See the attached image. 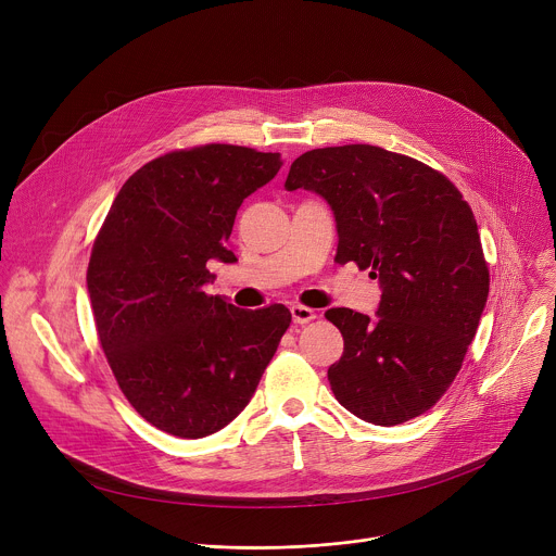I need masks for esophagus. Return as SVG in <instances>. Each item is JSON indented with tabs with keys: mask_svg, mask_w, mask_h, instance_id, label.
Instances as JSON below:
<instances>
[{
	"mask_svg": "<svg viewBox=\"0 0 556 556\" xmlns=\"http://www.w3.org/2000/svg\"><path fill=\"white\" fill-rule=\"evenodd\" d=\"M290 314H292V324H296V326H305L316 319V312L305 305H292Z\"/></svg>",
	"mask_w": 556,
	"mask_h": 556,
	"instance_id": "esophagus-1",
	"label": "esophagus"
}]
</instances>
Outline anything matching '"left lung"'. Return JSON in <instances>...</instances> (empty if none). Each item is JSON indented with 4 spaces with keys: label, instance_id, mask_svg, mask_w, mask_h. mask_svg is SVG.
Segmentation results:
<instances>
[{
    "label": "left lung",
    "instance_id": "8db88e82",
    "mask_svg": "<svg viewBox=\"0 0 556 556\" xmlns=\"http://www.w3.org/2000/svg\"><path fill=\"white\" fill-rule=\"evenodd\" d=\"M283 187L330 204L339 264L369 268L382 290L374 319L326 312L345 341L328 369L337 401L378 427L425 414L457 376L489 299L470 206L435 169L374 144L305 151Z\"/></svg>",
    "mask_w": 556,
    "mask_h": 556
}]
</instances>
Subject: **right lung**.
<instances>
[{
	"instance_id": "1",
	"label": "right lung",
	"mask_w": 556,
	"mask_h": 556,
	"mask_svg": "<svg viewBox=\"0 0 556 556\" xmlns=\"http://www.w3.org/2000/svg\"><path fill=\"white\" fill-rule=\"evenodd\" d=\"M283 161L237 144L172 151L118 191L92 249L88 292L97 332L131 407L155 429L198 440L251 403L290 326L288 307L240 309L206 294V262L237 208Z\"/></svg>"
}]
</instances>
